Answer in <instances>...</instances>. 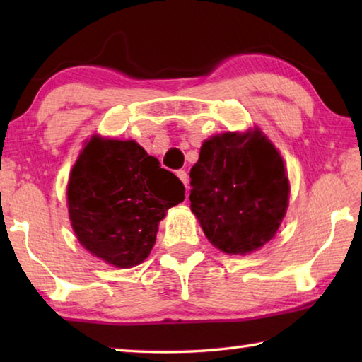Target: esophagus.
I'll return each mask as SVG.
<instances>
[{"label":"esophagus","instance_id":"1","mask_svg":"<svg viewBox=\"0 0 362 362\" xmlns=\"http://www.w3.org/2000/svg\"><path fill=\"white\" fill-rule=\"evenodd\" d=\"M177 177H179V179L182 180V183H183V185H188V174L185 173V170H183V169H180V170H177Z\"/></svg>","mask_w":362,"mask_h":362}]
</instances>
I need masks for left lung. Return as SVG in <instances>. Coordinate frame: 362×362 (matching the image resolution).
Wrapping results in <instances>:
<instances>
[{"mask_svg":"<svg viewBox=\"0 0 362 362\" xmlns=\"http://www.w3.org/2000/svg\"><path fill=\"white\" fill-rule=\"evenodd\" d=\"M189 179L192 211L225 254L257 250L283 222L289 180L279 153L260 131L206 140Z\"/></svg>","mask_w":362,"mask_h":362,"instance_id":"8db88e82","label":"left lung"}]
</instances>
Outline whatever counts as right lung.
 Returning a JSON list of instances; mask_svg holds the SVG:
<instances>
[{
	"label": "right lung",
	"mask_w": 362,
	"mask_h": 362,
	"mask_svg": "<svg viewBox=\"0 0 362 362\" xmlns=\"http://www.w3.org/2000/svg\"><path fill=\"white\" fill-rule=\"evenodd\" d=\"M69 212L78 241L118 268L142 263L158 223L185 187L134 140L93 137L71 169Z\"/></svg>",
	"instance_id": "obj_1"
}]
</instances>
